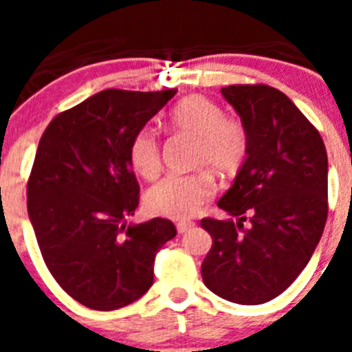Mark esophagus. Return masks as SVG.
<instances>
[{"instance_id": "1", "label": "esophagus", "mask_w": 352, "mask_h": 352, "mask_svg": "<svg viewBox=\"0 0 352 352\" xmlns=\"http://www.w3.org/2000/svg\"><path fill=\"white\" fill-rule=\"evenodd\" d=\"M195 223L194 222H178L176 223V229H178L179 234H185V232H188L190 229H194Z\"/></svg>"}]
</instances>
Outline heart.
Returning <instances> with one entry per match:
<instances>
[{"label":"heart","mask_w":352,"mask_h":352,"mask_svg":"<svg viewBox=\"0 0 352 352\" xmlns=\"http://www.w3.org/2000/svg\"><path fill=\"white\" fill-rule=\"evenodd\" d=\"M167 129L194 139L192 166L217 176L234 174L247 157L248 138L241 121L222 114L220 105L201 95L186 96L174 105L167 116ZM129 158L133 170L144 179H155L160 174V146L148 130L132 139ZM208 170L162 179L146 194V210L170 220L192 219L214 194L213 178Z\"/></svg>","instance_id":"b5f03b06"}]
</instances>
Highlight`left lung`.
<instances>
[{"instance_id": "1", "label": "left lung", "mask_w": 352, "mask_h": 352, "mask_svg": "<svg viewBox=\"0 0 352 352\" xmlns=\"http://www.w3.org/2000/svg\"><path fill=\"white\" fill-rule=\"evenodd\" d=\"M220 91L241 118L248 149L219 201L236 220H201L213 239L201 273L217 296L261 305L296 280L321 239L328 155L316 126L276 88L234 84Z\"/></svg>"}]
</instances>
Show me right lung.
Masks as SVG:
<instances>
[{"label":"right lung","instance_id":"right-lung-1","mask_svg":"<svg viewBox=\"0 0 352 352\" xmlns=\"http://www.w3.org/2000/svg\"><path fill=\"white\" fill-rule=\"evenodd\" d=\"M174 95L104 89L58 114L40 139L28 214L51 275L88 309L139 300L157 252L176 236L167 219L126 226L139 206L130 142Z\"/></svg>","mask_w":352,"mask_h":352}]
</instances>
